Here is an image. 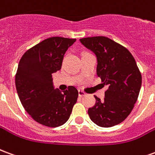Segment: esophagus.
<instances>
[{
  "instance_id": "1",
  "label": "esophagus",
  "mask_w": 155,
  "mask_h": 155,
  "mask_svg": "<svg viewBox=\"0 0 155 155\" xmlns=\"http://www.w3.org/2000/svg\"><path fill=\"white\" fill-rule=\"evenodd\" d=\"M78 94H79V96H80V97H83V96H84V95L86 94L84 91H81V90H79V91H78Z\"/></svg>"
}]
</instances>
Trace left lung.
<instances>
[{
	"instance_id": "left-lung-1",
	"label": "left lung",
	"mask_w": 155,
	"mask_h": 155,
	"mask_svg": "<svg viewBox=\"0 0 155 155\" xmlns=\"http://www.w3.org/2000/svg\"><path fill=\"white\" fill-rule=\"evenodd\" d=\"M80 41L95 54L97 75L108 86L104 100L94 95L96 102L88 110L89 116L101 127L119 124L131 113L140 94L142 77L135 60L126 48L104 36Z\"/></svg>"
}]
</instances>
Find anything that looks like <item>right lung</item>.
Listing matches in <instances>:
<instances>
[{
	"label": "right lung",
	"mask_w": 155,
	"mask_h": 155,
	"mask_svg": "<svg viewBox=\"0 0 155 155\" xmlns=\"http://www.w3.org/2000/svg\"><path fill=\"white\" fill-rule=\"evenodd\" d=\"M75 39L51 37L23 54L15 74V87L25 111L36 122L48 127L64 124L78 98L77 89L54 88L52 74L60 71L62 61Z\"/></svg>",
	"instance_id": "obj_1"
}]
</instances>
